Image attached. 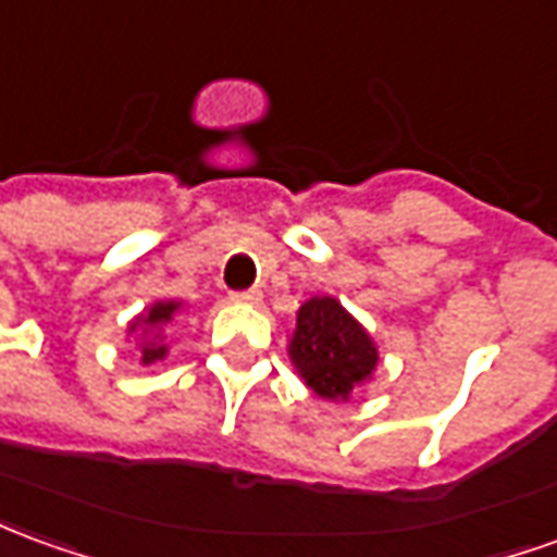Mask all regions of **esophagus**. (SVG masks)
<instances>
[{
    "instance_id": "34e87169",
    "label": "esophagus",
    "mask_w": 557,
    "mask_h": 557,
    "mask_svg": "<svg viewBox=\"0 0 557 557\" xmlns=\"http://www.w3.org/2000/svg\"><path fill=\"white\" fill-rule=\"evenodd\" d=\"M232 301H235V305H259V301H262V289L232 292Z\"/></svg>"
}]
</instances>
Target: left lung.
I'll return each mask as SVG.
<instances>
[{
    "mask_svg": "<svg viewBox=\"0 0 557 557\" xmlns=\"http://www.w3.org/2000/svg\"><path fill=\"white\" fill-rule=\"evenodd\" d=\"M289 361L319 398L349 400L356 388L373 380L380 349L337 298L313 295L295 313Z\"/></svg>",
    "mask_w": 557,
    "mask_h": 557,
    "instance_id": "obj_1",
    "label": "left lung"
}]
</instances>
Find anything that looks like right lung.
I'll return each mask as SVG.
<instances>
[{"instance_id": "add662e5", "label": "right lung", "mask_w": 557, "mask_h": 557, "mask_svg": "<svg viewBox=\"0 0 557 557\" xmlns=\"http://www.w3.org/2000/svg\"><path fill=\"white\" fill-rule=\"evenodd\" d=\"M186 313L184 301H174V298H165V301H153L150 307H144L138 317L129 322V337L135 334V344H138V352H141V364H153V361H162L169 356V337L171 325Z\"/></svg>"}]
</instances>
